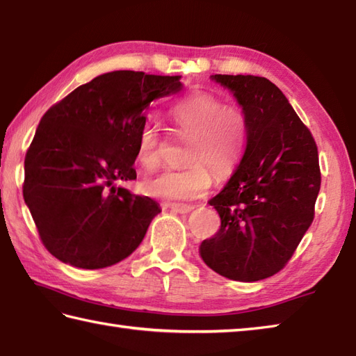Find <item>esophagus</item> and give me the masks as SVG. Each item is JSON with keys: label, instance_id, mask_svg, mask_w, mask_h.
Wrapping results in <instances>:
<instances>
[{"label": "esophagus", "instance_id": "1", "mask_svg": "<svg viewBox=\"0 0 356 356\" xmlns=\"http://www.w3.org/2000/svg\"><path fill=\"white\" fill-rule=\"evenodd\" d=\"M169 207L177 213H189L195 209V206L193 204H183V203H172V204H169Z\"/></svg>", "mask_w": 356, "mask_h": 356}]
</instances>
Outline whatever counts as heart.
I'll use <instances>...</instances> for the list:
<instances>
[{"mask_svg":"<svg viewBox=\"0 0 356 356\" xmlns=\"http://www.w3.org/2000/svg\"><path fill=\"white\" fill-rule=\"evenodd\" d=\"M169 116L178 133L191 136L183 169H170L145 179V195L161 200H195L212 186V171L223 178L236 169L248 139L245 113L225 105L209 92H195L173 104ZM164 138L156 124L143 125L138 136L136 155L140 165L155 170L163 159Z\"/></svg>","mask_w":356,"mask_h":356,"instance_id":"1","label":"heart"}]
</instances>
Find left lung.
I'll return each instance as SVG.
<instances>
[{
  "instance_id": "obj_1",
  "label": "left lung",
  "mask_w": 356,
  "mask_h": 356,
  "mask_svg": "<svg viewBox=\"0 0 356 356\" xmlns=\"http://www.w3.org/2000/svg\"><path fill=\"white\" fill-rule=\"evenodd\" d=\"M243 110L248 139L236 172L209 204L221 226L203 240L204 264L240 282L271 277L288 264L314 218L321 189L318 147L276 85L216 74Z\"/></svg>"
}]
</instances>
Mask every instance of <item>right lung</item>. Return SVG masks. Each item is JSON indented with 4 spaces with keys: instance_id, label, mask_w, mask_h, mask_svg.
<instances>
[{
    "instance_id": "obj_1",
    "label": "right lung",
    "mask_w": 356,
    "mask_h": 356,
    "mask_svg": "<svg viewBox=\"0 0 356 356\" xmlns=\"http://www.w3.org/2000/svg\"><path fill=\"white\" fill-rule=\"evenodd\" d=\"M179 79L106 72L44 113L24 158L23 197L54 257L99 270L129 257L143 241L159 204L120 183L136 179L145 110L183 88Z\"/></svg>"
}]
</instances>
